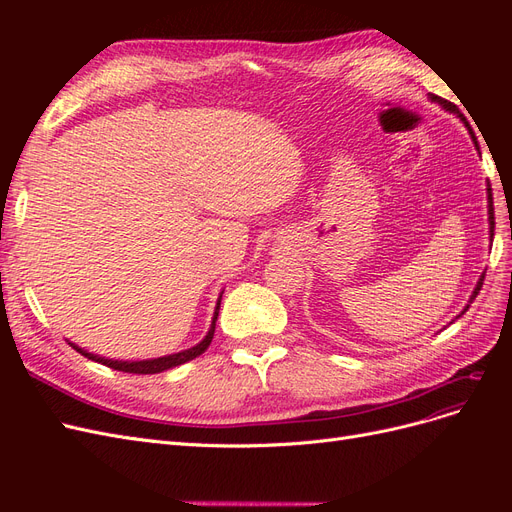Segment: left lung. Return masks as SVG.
Masks as SVG:
<instances>
[{"mask_svg": "<svg viewBox=\"0 0 512 512\" xmlns=\"http://www.w3.org/2000/svg\"><path fill=\"white\" fill-rule=\"evenodd\" d=\"M429 98L433 100V102H438L440 106H444L446 108V111H453V113H457V117L463 121V123H466V128L470 130V134H472V141H476V138H474V132H472V128H470V123L466 121V117H463L459 111H457V106L453 104V102H448V100H444V98H440V96H433V94H429ZM487 207H489V235H491V241H493V228H495V218H493V194H491V185L487 183ZM483 282H485V273L483 275H480V280H478V284H476V288H474V292H472V297H470V303L476 299V294H478V290L480 288H483ZM470 305H466V309H468ZM466 309H463V312L461 314H466Z\"/></svg>", "mask_w": 512, "mask_h": 512, "instance_id": "left-lung-1", "label": "left lung"}]
</instances>
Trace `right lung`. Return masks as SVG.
<instances>
[{"label":"right lung","mask_w":512,"mask_h":512,"mask_svg":"<svg viewBox=\"0 0 512 512\" xmlns=\"http://www.w3.org/2000/svg\"><path fill=\"white\" fill-rule=\"evenodd\" d=\"M220 303H222V294H220V299H218V305H215V314H213L211 329H209V333L205 335L203 342L196 344L194 348L177 352V354L160 356V359H149V361H113V359H104V356H98V354H91V352H87V350H83V348H79V346H74V344H70V346H72L76 352H81L83 356H87V359L96 361V363H102V365L111 367V369H117V371H126V374H160V371H166V369H170V367H177V365H183V363H188V361L196 359V356H200V354H203V352L209 348L211 339H213V333H215V320H218V314H220Z\"/></svg>","instance_id":"add662e5"}]
</instances>
